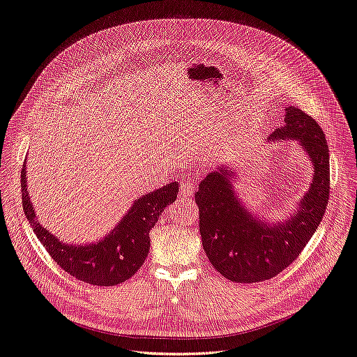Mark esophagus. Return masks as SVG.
<instances>
[{
  "label": "esophagus",
  "mask_w": 357,
  "mask_h": 357,
  "mask_svg": "<svg viewBox=\"0 0 357 357\" xmlns=\"http://www.w3.org/2000/svg\"><path fill=\"white\" fill-rule=\"evenodd\" d=\"M195 193V181L193 180H183L180 184V196L188 199L190 196H193Z\"/></svg>",
  "instance_id": "obj_1"
}]
</instances>
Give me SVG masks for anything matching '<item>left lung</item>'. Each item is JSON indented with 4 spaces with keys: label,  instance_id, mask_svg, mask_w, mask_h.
<instances>
[{
    "label": "left lung",
    "instance_id": "obj_1",
    "mask_svg": "<svg viewBox=\"0 0 357 357\" xmlns=\"http://www.w3.org/2000/svg\"><path fill=\"white\" fill-rule=\"evenodd\" d=\"M268 139L298 141L314 164L310 190L289 219L271 227L250 213L235 195L234 173L225 167L203 178L195 195L202 245L211 264L232 282L256 283L278 276L308 244L328 203V145L314 119L298 107H287L284 126Z\"/></svg>",
    "mask_w": 357,
    "mask_h": 357
}]
</instances>
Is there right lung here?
Segmentation results:
<instances>
[{
    "label": "right lung",
    "mask_w": 357,
    "mask_h": 357,
    "mask_svg": "<svg viewBox=\"0 0 357 357\" xmlns=\"http://www.w3.org/2000/svg\"><path fill=\"white\" fill-rule=\"evenodd\" d=\"M178 193V183H169L135 200L129 212L103 240L94 244H65L39 224L30 202L26 162L22 169V202L26 218L42 245L66 273L90 284L114 286L130 279L149 251V231Z\"/></svg>",
    "instance_id": "obj_1"
}]
</instances>
